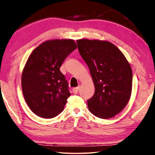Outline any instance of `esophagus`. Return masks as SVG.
I'll return each instance as SVG.
<instances>
[{"label": "esophagus", "instance_id": "34e87169", "mask_svg": "<svg viewBox=\"0 0 155 155\" xmlns=\"http://www.w3.org/2000/svg\"><path fill=\"white\" fill-rule=\"evenodd\" d=\"M80 90V87H74L73 89V92L74 93V94H77V93L78 92V91H79Z\"/></svg>", "mask_w": 155, "mask_h": 155}]
</instances>
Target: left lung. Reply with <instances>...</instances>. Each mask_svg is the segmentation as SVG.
Returning a JSON list of instances; mask_svg holds the SVG:
<instances>
[{
    "label": "left lung",
    "instance_id": "8db88e82",
    "mask_svg": "<svg viewBox=\"0 0 155 155\" xmlns=\"http://www.w3.org/2000/svg\"><path fill=\"white\" fill-rule=\"evenodd\" d=\"M77 44L95 87L94 95L87 100L89 110L98 118L114 117L130 99L133 82L130 64L123 53L109 41L80 39Z\"/></svg>",
    "mask_w": 155,
    "mask_h": 155
}]
</instances>
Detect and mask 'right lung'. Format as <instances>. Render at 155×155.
<instances>
[{
	"label": "right lung",
	"mask_w": 155,
	"mask_h": 155,
	"mask_svg": "<svg viewBox=\"0 0 155 155\" xmlns=\"http://www.w3.org/2000/svg\"><path fill=\"white\" fill-rule=\"evenodd\" d=\"M76 48L72 39L50 40L29 56L22 74V89L29 109L39 117H56L64 109L71 93L60 68Z\"/></svg>",
	"instance_id": "1"
}]
</instances>
